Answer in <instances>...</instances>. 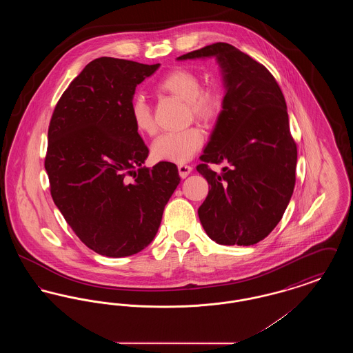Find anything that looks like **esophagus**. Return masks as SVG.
Here are the masks:
<instances>
[{"instance_id":"34e87169","label":"esophagus","mask_w":353,"mask_h":353,"mask_svg":"<svg viewBox=\"0 0 353 353\" xmlns=\"http://www.w3.org/2000/svg\"><path fill=\"white\" fill-rule=\"evenodd\" d=\"M177 168H179V173H180V176H181L183 179H185V177L193 170V168H192L190 165H186V164H180Z\"/></svg>"}]
</instances>
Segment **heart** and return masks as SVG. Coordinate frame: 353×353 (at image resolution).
<instances>
[{
	"label": "heart",
	"mask_w": 353,
	"mask_h": 353,
	"mask_svg": "<svg viewBox=\"0 0 353 353\" xmlns=\"http://www.w3.org/2000/svg\"><path fill=\"white\" fill-rule=\"evenodd\" d=\"M157 90L186 101L190 114L203 123H210L219 115L221 95L213 87L201 88L200 78L188 68H174L157 83ZM131 119L139 134H152L154 123L151 108L144 97L136 95L131 101ZM203 143L200 128L192 127L179 132L160 134L152 144V156L157 161L186 163Z\"/></svg>",
	"instance_id": "1"
}]
</instances>
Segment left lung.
Segmentation results:
<instances>
[{"instance_id":"left-lung-1","label":"left lung","mask_w":353,"mask_h":353,"mask_svg":"<svg viewBox=\"0 0 353 353\" xmlns=\"http://www.w3.org/2000/svg\"><path fill=\"white\" fill-rule=\"evenodd\" d=\"M216 58L225 97L197 170L209 193L199 208L202 228L219 245L250 246L274 230L295 186L298 151L290 134L285 97L250 55L217 42L177 61ZM226 161L222 175L206 162Z\"/></svg>"}]
</instances>
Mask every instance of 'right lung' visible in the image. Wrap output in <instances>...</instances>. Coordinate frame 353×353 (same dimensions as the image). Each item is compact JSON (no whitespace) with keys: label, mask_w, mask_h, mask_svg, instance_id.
Instances as JSON below:
<instances>
[{"label":"right lung","mask_w":353,"mask_h":353,"mask_svg":"<svg viewBox=\"0 0 353 353\" xmlns=\"http://www.w3.org/2000/svg\"><path fill=\"white\" fill-rule=\"evenodd\" d=\"M159 68L94 59L51 117L45 160L51 197L84 245L110 258L134 255L151 243L181 181L173 163L143 165L150 151L130 112L137 84Z\"/></svg>","instance_id":"add662e5"}]
</instances>
